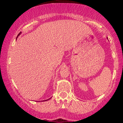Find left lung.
<instances>
[{
	"mask_svg": "<svg viewBox=\"0 0 123 123\" xmlns=\"http://www.w3.org/2000/svg\"><path fill=\"white\" fill-rule=\"evenodd\" d=\"M107 39H108V37H107Z\"/></svg>",
	"mask_w": 123,
	"mask_h": 123,
	"instance_id": "left-lung-1",
	"label": "left lung"
}]
</instances>
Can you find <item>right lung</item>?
I'll use <instances>...</instances> for the list:
<instances>
[{
    "mask_svg": "<svg viewBox=\"0 0 123 123\" xmlns=\"http://www.w3.org/2000/svg\"><path fill=\"white\" fill-rule=\"evenodd\" d=\"M21 32H20V33H19V34H18V36H19V35H20V34H21ZM18 36H17V37H18ZM50 98L48 99H46V100H45V101H48V100H49V99H50Z\"/></svg>",
    "mask_w": 123,
    "mask_h": 123,
    "instance_id": "right-lung-1",
    "label": "right lung"
}]
</instances>
